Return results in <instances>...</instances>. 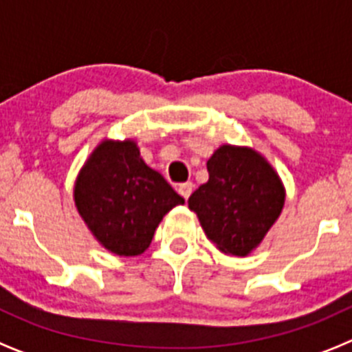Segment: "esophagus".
Here are the masks:
<instances>
[{
    "mask_svg": "<svg viewBox=\"0 0 352 352\" xmlns=\"http://www.w3.org/2000/svg\"><path fill=\"white\" fill-rule=\"evenodd\" d=\"M192 190H194V185H192L190 182H186V183H182V185H178V192H179V195H182L183 199L190 197Z\"/></svg>",
    "mask_w": 352,
    "mask_h": 352,
    "instance_id": "1",
    "label": "esophagus"
}]
</instances>
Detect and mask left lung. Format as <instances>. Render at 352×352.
<instances>
[{
  "instance_id": "1",
  "label": "left lung",
  "mask_w": 352,
  "mask_h": 352,
  "mask_svg": "<svg viewBox=\"0 0 352 352\" xmlns=\"http://www.w3.org/2000/svg\"><path fill=\"white\" fill-rule=\"evenodd\" d=\"M210 179L188 199L201 227L220 252L248 256L280 217L285 188L259 151L222 144L206 164Z\"/></svg>"
}]
</instances>
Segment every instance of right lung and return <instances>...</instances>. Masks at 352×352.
I'll return each instance as SVG.
<instances>
[{
	"label": "right lung",
	"instance_id": "obj_1",
	"mask_svg": "<svg viewBox=\"0 0 352 352\" xmlns=\"http://www.w3.org/2000/svg\"><path fill=\"white\" fill-rule=\"evenodd\" d=\"M80 219L105 250L139 256L162 219L185 199L141 158L133 139H105L84 162L74 185Z\"/></svg>",
	"mask_w": 352,
	"mask_h": 352
}]
</instances>
